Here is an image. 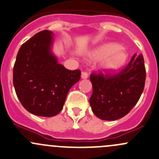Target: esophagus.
<instances>
[{"mask_svg":"<svg viewBox=\"0 0 159 159\" xmlns=\"http://www.w3.org/2000/svg\"><path fill=\"white\" fill-rule=\"evenodd\" d=\"M89 78V74L85 71H83L82 73H81V78H82V79H86V78Z\"/></svg>","mask_w":159,"mask_h":159,"instance_id":"1","label":"esophagus"}]
</instances>
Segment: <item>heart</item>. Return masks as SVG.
Here are the masks:
<instances>
[{
  "mask_svg": "<svg viewBox=\"0 0 159 159\" xmlns=\"http://www.w3.org/2000/svg\"><path fill=\"white\" fill-rule=\"evenodd\" d=\"M91 57L94 60L105 58L102 64V68L108 71L118 70L124 65L128 58V53L117 43H108L96 49Z\"/></svg>",
  "mask_w": 159,
  "mask_h": 159,
  "instance_id": "heart-1",
  "label": "heart"
}]
</instances>
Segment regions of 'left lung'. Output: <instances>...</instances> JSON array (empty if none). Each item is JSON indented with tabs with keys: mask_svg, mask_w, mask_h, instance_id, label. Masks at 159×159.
Wrapping results in <instances>:
<instances>
[{
	"mask_svg": "<svg viewBox=\"0 0 159 159\" xmlns=\"http://www.w3.org/2000/svg\"><path fill=\"white\" fill-rule=\"evenodd\" d=\"M145 78L142 54H134L129 65L118 73L91 74L93 91L89 102L93 113L105 121L125 116L139 102Z\"/></svg>",
	"mask_w": 159,
	"mask_h": 159,
	"instance_id": "8db88e82",
	"label": "left lung"
}]
</instances>
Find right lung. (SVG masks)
<instances>
[{
  "label": "right lung",
  "mask_w": 159,
  "mask_h": 159,
  "mask_svg": "<svg viewBox=\"0 0 159 159\" xmlns=\"http://www.w3.org/2000/svg\"><path fill=\"white\" fill-rule=\"evenodd\" d=\"M53 33L44 30L24 43L13 69V84L21 105L38 116L53 117L65 105L80 70H68L51 52Z\"/></svg>",
  "instance_id": "obj_1"
}]
</instances>
